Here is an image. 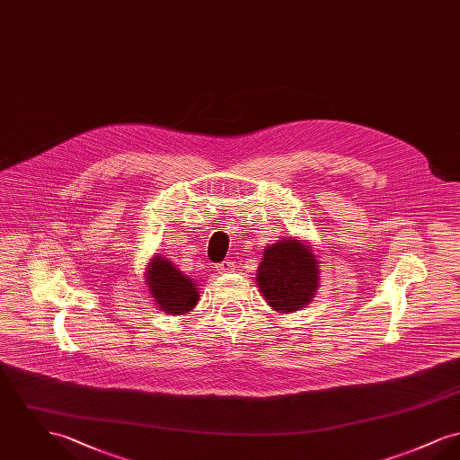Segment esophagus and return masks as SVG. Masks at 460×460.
Masks as SVG:
<instances>
[{"label": "esophagus", "mask_w": 460, "mask_h": 460, "mask_svg": "<svg viewBox=\"0 0 460 460\" xmlns=\"http://www.w3.org/2000/svg\"><path fill=\"white\" fill-rule=\"evenodd\" d=\"M217 270H219V274H229V272L234 270V262L233 261H222L217 265Z\"/></svg>", "instance_id": "esophagus-1"}]
</instances>
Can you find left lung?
Instances as JSON below:
<instances>
[{"instance_id": "8db88e82", "label": "left lung", "mask_w": 460, "mask_h": 460, "mask_svg": "<svg viewBox=\"0 0 460 460\" xmlns=\"http://www.w3.org/2000/svg\"><path fill=\"white\" fill-rule=\"evenodd\" d=\"M317 259L298 240H283L263 252L257 283L269 305L293 312L306 305L319 286Z\"/></svg>"}]
</instances>
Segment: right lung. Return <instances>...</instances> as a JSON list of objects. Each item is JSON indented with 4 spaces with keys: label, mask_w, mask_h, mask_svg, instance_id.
I'll return each instance as SVG.
<instances>
[{
    "label": "right lung",
    "mask_w": 460,
    "mask_h": 460,
    "mask_svg": "<svg viewBox=\"0 0 460 460\" xmlns=\"http://www.w3.org/2000/svg\"><path fill=\"white\" fill-rule=\"evenodd\" d=\"M146 285L162 312L181 315L197 305L199 296L197 285L162 257H155L154 262L150 263Z\"/></svg>",
    "instance_id": "add662e5"
}]
</instances>
